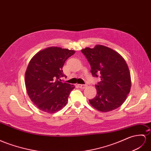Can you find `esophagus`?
Listing matches in <instances>:
<instances>
[{
  "instance_id": "esophagus-1",
  "label": "esophagus",
  "mask_w": 151,
  "mask_h": 151,
  "mask_svg": "<svg viewBox=\"0 0 151 151\" xmlns=\"http://www.w3.org/2000/svg\"><path fill=\"white\" fill-rule=\"evenodd\" d=\"M78 86L81 88H85L87 87V85H85V84H78Z\"/></svg>"
}]
</instances>
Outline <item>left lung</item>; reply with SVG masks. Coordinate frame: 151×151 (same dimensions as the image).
<instances>
[{"label": "left lung", "mask_w": 151, "mask_h": 151, "mask_svg": "<svg viewBox=\"0 0 151 151\" xmlns=\"http://www.w3.org/2000/svg\"><path fill=\"white\" fill-rule=\"evenodd\" d=\"M81 52L91 65L92 76L101 79L95 86L97 94L89 99L90 104L103 112L117 109L124 102L131 88V76L125 60L117 52L102 45Z\"/></svg>", "instance_id": "left-lung-1"}]
</instances>
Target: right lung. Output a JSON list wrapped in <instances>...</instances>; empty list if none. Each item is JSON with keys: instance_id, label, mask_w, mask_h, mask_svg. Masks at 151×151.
<instances>
[{"instance_id": "right-lung-1", "label": "right lung", "mask_w": 151, "mask_h": 151, "mask_svg": "<svg viewBox=\"0 0 151 151\" xmlns=\"http://www.w3.org/2000/svg\"><path fill=\"white\" fill-rule=\"evenodd\" d=\"M75 52L59 47L40 51L30 60L25 73V86L30 99L39 109L55 113L66 105L74 85L61 82L65 76L64 64Z\"/></svg>"}]
</instances>
